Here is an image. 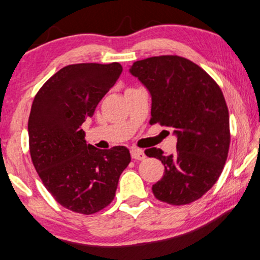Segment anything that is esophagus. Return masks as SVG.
Returning a JSON list of instances; mask_svg holds the SVG:
<instances>
[{
    "instance_id": "obj_1",
    "label": "esophagus",
    "mask_w": 260,
    "mask_h": 260,
    "mask_svg": "<svg viewBox=\"0 0 260 260\" xmlns=\"http://www.w3.org/2000/svg\"><path fill=\"white\" fill-rule=\"evenodd\" d=\"M131 155H132V158L134 160H144V158L146 157L145 152L143 151V150H140L138 148H132L131 149Z\"/></svg>"
}]
</instances>
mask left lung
I'll return each mask as SVG.
<instances>
[{"mask_svg":"<svg viewBox=\"0 0 260 260\" xmlns=\"http://www.w3.org/2000/svg\"><path fill=\"white\" fill-rule=\"evenodd\" d=\"M129 73L151 96L150 123L172 128L177 137L174 154L145 150L165 166L152 185L155 198L177 206L195 201L218 180L229 151V111L219 86L199 65L178 55L138 60Z\"/></svg>","mask_w":260,"mask_h":260,"instance_id":"obj_1","label":"left lung"}]
</instances>
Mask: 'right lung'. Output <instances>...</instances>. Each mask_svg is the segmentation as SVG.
I'll return each instance as SVG.
<instances>
[{"mask_svg": "<svg viewBox=\"0 0 260 260\" xmlns=\"http://www.w3.org/2000/svg\"><path fill=\"white\" fill-rule=\"evenodd\" d=\"M121 73L118 62L68 65L41 87L31 106L27 132L35 170L55 201L76 213L110 205L131 162L126 146L96 149L81 128Z\"/></svg>", "mask_w": 260, "mask_h": 260, "instance_id": "add662e5", "label": "right lung"}]
</instances>
